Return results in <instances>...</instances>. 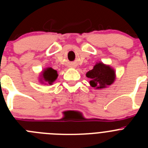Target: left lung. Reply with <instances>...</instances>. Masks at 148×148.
<instances>
[{"label":"left lung","instance_id":"1","mask_svg":"<svg viewBox=\"0 0 148 148\" xmlns=\"http://www.w3.org/2000/svg\"><path fill=\"white\" fill-rule=\"evenodd\" d=\"M90 78V84L95 89H104L113 84L116 80V72L110 65L104 63L97 62L92 70L86 73Z\"/></svg>","mask_w":148,"mask_h":148}]
</instances>
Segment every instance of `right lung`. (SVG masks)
I'll return each mask as SVG.
<instances>
[{
    "label": "right lung",
    "mask_w": 148,
    "mask_h": 148,
    "mask_svg": "<svg viewBox=\"0 0 148 148\" xmlns=\"http://www.w3.org/2000/svg\"><path fill=\"white\" fill-rule=\"evenodd\" d=\"M58 73L56 70L53 69L52 67L45 68L40 75V82L44 84H49L52 85L53 82L58 78Z\"/></svg>",
    "instance_id": "add662e5"
}]
</instances>
